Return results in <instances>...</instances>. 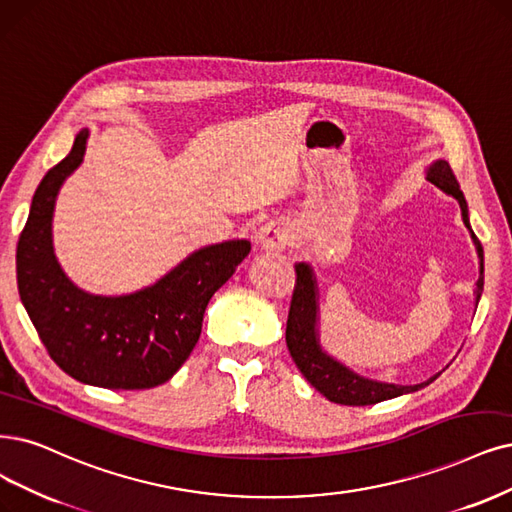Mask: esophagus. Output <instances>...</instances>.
I'll use <instances>...</instances> for the list:
<instances>
[{
  "label": "esophagus",
  "mask_w": 512,
  "mask_h": 512,
  "mask_svg": "<svg viewBox=\"0 0 512 512\" xmlns=\"http://www.w3.org/2000/svg\"><path fill=\"white\" fill-rule=\"evenodd\" d=\"M295 234H293V227L287 221H268L266 225H261L259 230V246L266 251H282L291 246Z\"/></svg>",
  "instance_id": "34e87169"
}]
</instances>
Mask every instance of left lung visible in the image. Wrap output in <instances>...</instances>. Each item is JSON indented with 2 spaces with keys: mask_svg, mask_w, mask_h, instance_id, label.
<instances>
[{
  "mask_svg": "<svg viewBox=\"0 0 512 512\" xmlns=\"http://www.w3.org/2000/svg\"><path fill=\"white\" fill-rule=\"evenodd\" d=\"M428 179L460 202L462 219L466 227H470L466 200L451 166L445 160L434 162V166L428 170ZM472 238H475L477 251L481 257V270L477 280V304H479V297L483 291V246L475 234H472ZM314 325H316V287L312 280V272L306 263H295V287H293L291 308L287 318V346L297 369L304 373L306 380L320 394L327 396L331 403H337V405L363 407V405H375L380 401L394 399V396H401L407 392H415L437 380V375H434L428 382L418 386H394V384L363 380V377L348 371L344 365H339L337 361H333V358H329L323 350H320Z\"/></svg>",
  "mask_w": 512,
  "mask_h": 512,
  "instance_id": "obj_1",
  "label": "left lung"
}]
</instances>
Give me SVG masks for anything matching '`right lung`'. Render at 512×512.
<instances>
[{
	"mask_svg": "<svg viewBox=\"0 0 512 512\" xmlns=\"http://www.w3.org/2000/svg\"><path fill=\"white\" fill-rule=\"evenodd\" d=\"M88 130L37 185L16 246L23 306L52 361L73 380L111 390L156 388L192 354L208 301L251 251L230 240L189 255L154 287L124 297L75 289L52 253L50 223L61 183L80 166Z\"/></svg>",
	"mask_w": 512,
	"mask_h": 512,
	"instance_id": "obj_1",
	"label": "right lung"
}]
</instances>
